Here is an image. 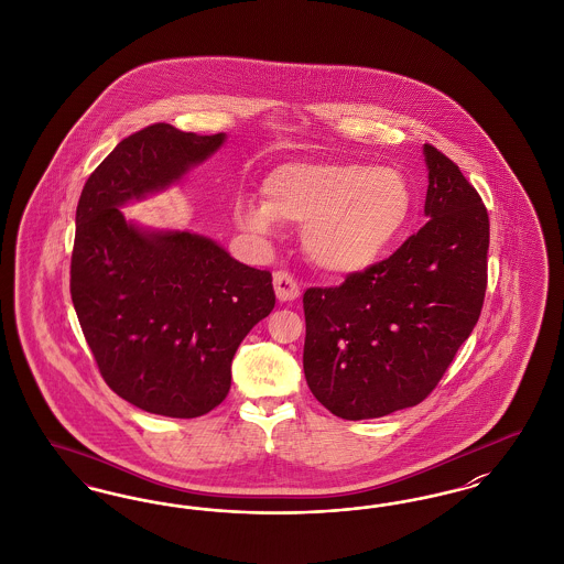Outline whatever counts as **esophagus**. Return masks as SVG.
Here are the masks:
<instances>
[{
    "label": "esophagus",
    "instance_id": "obj_1",
    "mask_svg": "<svg viewBox=\"0 0 564 564\" xmlns=\"http://www.w3.org/2000/svg\"><path fill=\"white\" fill-rule=\"evenodd\" d=\"M274 293L279 302H293L300 297V285L288 271L274 272Z\"/></svg>",
    "mask_w": 564,
    "mask_h": 564
}]
</instances>
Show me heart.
Returning <instances> with one entry per match:
<instances>
[{
	"mask_svg": "<svg viewBox=\"0 0 564 564\" xmlns=\"http://www.w3.org/2000/svg\"><path fill=\"white\" fill-rule=\"evenodd\" d=\"M264 203L237 202L239 225L269 230L274 220L304 225L311 262L334 274L378 264L403 235L413 191L392 167L357 161H297L274 167L262 184Z\"/></svg>",
	"mask_w": 564,
	"mask_h": 564,
	"instance_id": "1",
	"label": "heart"
}]
</instances>
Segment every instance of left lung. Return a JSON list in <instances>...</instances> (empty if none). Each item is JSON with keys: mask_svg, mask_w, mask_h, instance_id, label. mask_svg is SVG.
<instances>
[{"mask_svg": "<svg viewBox=\"0 0 564 564\" xmlns=\"http://www.w3.org/2000/svg\"><path fill=\"white\" fill-rule=\"evenodd\" d=\"M424 155L429 223L371 269L304 292V376L341 420L422 403L482 311L487 207L447 155L432 144Z\"/></svg>", "mask_w": 564, "mask_h": 564, "instance_id": "left-lung-1", "label": "left lung"}]
</instances>
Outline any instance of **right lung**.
<instances>
[{"label":"right lung","instance_id":"add662e5","mask_svg":"<svg viewBox=\"0 0 564 564\" xmlns=\"http://www.w3.org/2000/svg\"><path fill=\"white\" fill-rule=\"evenodd\" d=\"M223 142L147 126L91 172L77 203L75 313L102 380L149 413L199 417L220 405L239 344L274 308L271 272L202 235L140 230L119 209L181 181Z\"/></svg>","mask_w":564,"mask_h":564}]
</instances>
